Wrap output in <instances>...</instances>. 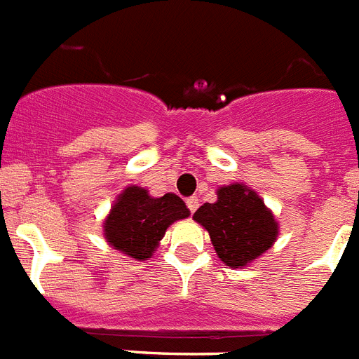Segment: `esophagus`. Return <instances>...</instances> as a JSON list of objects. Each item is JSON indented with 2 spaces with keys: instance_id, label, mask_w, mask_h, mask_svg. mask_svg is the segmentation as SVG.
<instances>
[{
  "instance_id": "1",
  "label": "esophagus",
  "mask_w": 359,
  "mask_h": 359,
  "mask_svg": "<svg viewBox=\"0 0 359 359\" xmlns=\"http://www.w3.org/2000/svg\"><path fill=\"white\" fill-rule=\"evenodd\" d=\"M187 207H189L190 214H194V212L198 210V207H199V199L196 198V196L189 198V199H187Z\"/></svg>"
}]
</instances>
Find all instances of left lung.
Segmentation results:
<instances>
[{"label": "left lung", "instance_id": "8db88e82", "mask_svg": "<svg viewBox=\"0 0 359 359\" xmlns=\"http://www.w3.org/2000/svg\"><path fill=\"white\" fill-rule=\"evenodd\" d=\"M194 221L207 228L219 259L231 268H243L262 255L278 233L264 201L239 183L221 187L217 201L199 207Z\"/></svg>", "mask_w": 359, "mask_h": 359}]
</instances>
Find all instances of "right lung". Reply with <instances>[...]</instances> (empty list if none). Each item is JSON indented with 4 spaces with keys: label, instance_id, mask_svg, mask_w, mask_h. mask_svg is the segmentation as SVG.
Instances as JSON below:
<instances>
[{
    "label": "right lung",
    "instance_id": "right-lung-1",
    "mask_svg": "<svg viewBox=\"0 0 359 359\" xmlns=\"http://www.w3.org/2000/svg\"><path fill=\"white\" fill-rule=\"evenodd\" d=\"M189 215V208L176 194L151 198L142 187H128L111 208L104 233L115 250L145 261L163 239L169 224Z\"/></svg>",
    "mask_w": 359,
    "mask_h": 359
}]
</instances>
